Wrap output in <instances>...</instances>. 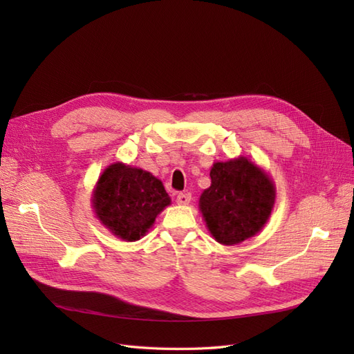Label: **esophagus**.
<instances>
[{
    "label": "esophagus",
    "mask_w": 354,
    "mask_h": 354,
    "mask_svg": "<svg viewBox=\"0 0 354 354\" xmlns=\"http://www.w3.org/2000/svg\"><path fill=\"white\" fill-rule=\"evenodd\" d=\"M176 201H177L178 205H189L190 201H192V195L190 194H178Z\"/></svg>",
    "instance_id": "34e87169"
}]
</instances>
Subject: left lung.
I'll list each match as a JSON object with an SVG mask.
<instances>
[{
	"mask_svg": "<svg viewBox=\"0 0 354 354\" xmlns=\"http://www.w3.org/2000/svg\"><path fill=\"white\" fill-rule=\"evenodd\" d=\"M209 177L211 186L202 192L199 209L212 238L236 245L259 233L274 205L270 177L243 156L216 162Z\"/></svg>",
	"mask_w": 354,
	"mask_h": 354,
	"instance_id": "obj_1",
	"label": "left lung"
}]
</instances>
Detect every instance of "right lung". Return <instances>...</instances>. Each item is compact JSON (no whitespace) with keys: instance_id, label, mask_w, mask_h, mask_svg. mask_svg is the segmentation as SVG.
<instances>
[{"instance_id":"add662e5","label":"right lung","mask_w":354,"mask_h":354,"mask_svg":"<svg viewBox=\"0 0 354 354\" xmlns=\"http://www.w3.org/2000/svg\"><path fill=\"white\" fill-rule=\"evenodd\" d=\"M171 203L162 181L142 168L115 162L103 171L93 194L95 217L115 236L138 241Z\"/></svg>"}]
</instances>
